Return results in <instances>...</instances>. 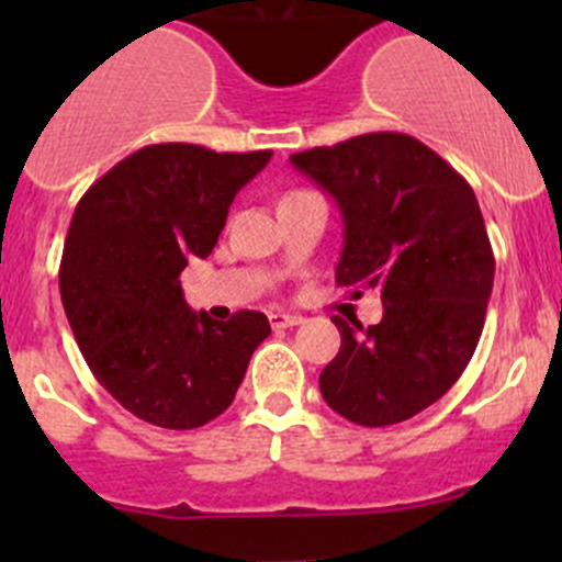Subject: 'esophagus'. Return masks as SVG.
Segmentation results:
<instances>
[{
	"instance_id": "1",
	"label": "esophagus",
	"mask_w": 562,
	"mask_h": 562,
	"mask_svg": "<svg viewBox=\"0 0 562 562\" xmlns=\"http://www.w3.org/2000/svg\"><path fill=\"white\" fill-rule=\"evenodd\" d=\"M269 323H271V328H291V326H299V323H302V317L282 313V310H271Z\"/></svg>"
}]
</instances>
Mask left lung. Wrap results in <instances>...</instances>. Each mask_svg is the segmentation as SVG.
Instances as JSON below:
<instances>
[{"instance_id": "obj_1", "label": "left lung", "mask_w": 562, "mask_h": 562, "mask_svg": "<svg viewBox=\"0 0 562 562\" xmlns=\"http://www.w3.org/2000/svg\"><path fill=\"white\" fill-rule=\"evenodd\" d=\"M337 201V285L381 293L378 326H350L321 372L331 411L361 427L422 413L464 372L484 328L495 255L479 201L440 155L405 133H367L291 155Z\"/></svg>"}]
</instances>
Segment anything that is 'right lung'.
Here are the masks:
<instances>
[{
	"label": "right lung",
	"mask_w": 562,
	"mask_h": 562,
	"mask_svg": "<svg viewBox=\"0 0 562 562\" xmlns=\"http://www.w3.org/2000/svg\"><path fill=\"white\" fill-rule=\"evenodd\" d=\"M269 160V149L144 146L78 201L59 266L67 321L100 386L155 427L217 418L271 334L252 310L225 323L192 313L179 285L187 260L212 252L236 192Z\"/></svg>",
	"instance_id": "add662e5"
}]
</instances>
